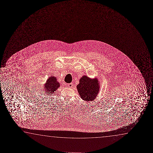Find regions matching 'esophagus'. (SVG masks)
I'll list each match as a JSON object with an SVG mask.
<instances>
[{
	"instance_id": "esophagus-1",
	"label": "esophagus",
	"mask_w": 153,
	"mask_h": 153,
	"mask_svg": "<svg viewBox=\"0 0 153 153\" xmlns=\"http://www.w3.org/2000/svg\"><path fill=\"white\" fill-rule=\"evenodd\" d=\"M67 86L69 88H72L73 86V83H70V84H67Z\"/></svg>"
}]
</instances>
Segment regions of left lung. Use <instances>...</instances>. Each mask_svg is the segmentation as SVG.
Returning a JSON list of instances; mask_svg holds the SVG:
<instances>
[{
  "instance_id": "1",
  "label": "left lung",
  "mask_w": 153,
  "mask_h": 153,
  "mask_svg": "<svg viewBox=\"0 0 153 153\" xmlns=\"http://www.w3.org/2000/svg\"><path fill=\"white\" fill-rule=\"evenodd\" d=\"M76 88L80 97L83 100L89 102L94 100L100 90V82L96 77L91 78L86 75L80 78L79 82Z\"/></svg>"
}]
</instances>
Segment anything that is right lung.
Segmentation results:
<instances>
[{"instance_id":"obj_1","label":"right lung","mask_w":153,"mask_h":153,"mask_svg":"<svg viewBox=\"0 0 153 153\" xmlns=\"http://www.w3.org/2000/svg\"><path fill=\"white\" fill-rule=\"evenodd\" d=\"M60 87V84L56 77L51 76L46 80L43 86V92L47 96H52Z\"/></svg>"}]
</instances>
